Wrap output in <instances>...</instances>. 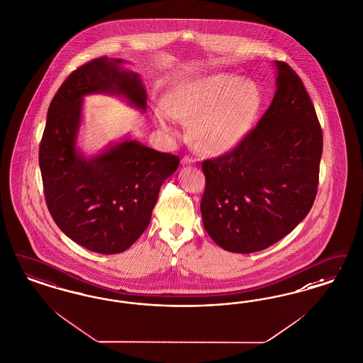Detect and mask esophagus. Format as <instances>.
I'll return each instance as SVG.
<instances>
[{
    "mask_svg": "<svg viewBox=\"0 0 363 363\" xmlns=\"http://www.w3.org/2000/svg\"><path fill=\"white\" fill-rule=\"evenodd\" d=\"M182 163H184V164H194L196 160L191 158V157H189V155H185V157L182 158Z\"/></svg>",
    "mask_w": 363,
    "mask_h": 363,
    "instance_id": "esophagus-1",
    "label": "esophagus"
}]
</instances>
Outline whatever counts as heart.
<instances>
[{
    "mask_svg": "<svg viewBox=\"0 0 363 363\" xmlns=\"http://www.w3.org/2000/svg\"><path fill=\"white\" fill-rule=\"evenodd\" d=\"M262 87L252 79L229 74L203 76L170 88L161 99L163 113L190 122V138L208 155H224L248 137L263 110ZM166 128V119L155 115Z\"/></svg>",
    "mask_w": 363,
    "mask_h": 363,
    "instance_id": "b5f03b06",
    "label": "heart"
}]
</instances>
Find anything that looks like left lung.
<instances>
[{
	"label": "left lung",
	"instance_id": "obj_1",
	"mask_svg": "<svg viewBox=\"0 0 363 363\" xmlns=\"http://www.w3.org/2000/svg\"><path fill=\"white\" fill-rule=\"evenodd\" d=\"M276 92L235 150L202 162L203 228L229 252L271 247L308 214L316 197L323 134L303 82L275 62Z\"/></svg>",
	"mask_w": 363,
	"mask_h": 363
}]
</instances>
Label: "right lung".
Instances as JSON below:
<instances>
[{
    "label": "right lung",
    "mask_w": 363,
    "mask_h": 363,
    "mask_svg": "<svg viewBox=\"0 0 363 363\" xmlns=\"http://www.w3.org/2000/svg\"><path fill=\"white\" fill-rule=\"evenodd\" d=\"M123 63L104 56L65 79L50 101L38 151L45 201L56 225L79 245L103 255L128 250L145 232L160 189L179 163L177 155L130 138L94 157L77 150L84 96L118 95L146 110L142 79L122 68Z\"/></svg>",
    "instance_id": "right-lung-1"
}]
</instances>
